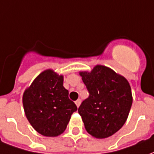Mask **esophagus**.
<instances>
[{
  "label": "esophagus",
  "instance_id": "esophagus-1",
  "mask_svg": "<svg viewBox=\"0 0 154 154\" xmlns=\"http://www.w3.org/2000/svg\"><path fill=\"white\" fill-rule=\"evenodd\" d=\"M75 104L77 105V107H79V106H80L81 104V99H78V100H76V101H75Z\"/></svg>",
  "mask_w": 154,
  "mask_h": 154
}]
</instances>
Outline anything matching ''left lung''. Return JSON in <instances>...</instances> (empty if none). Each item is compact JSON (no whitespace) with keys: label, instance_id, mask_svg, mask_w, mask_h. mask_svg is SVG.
I'll list each match as a JSON object with an SVG mask.
<instances>
[{"label":"left lung","instance_id":"left-lung-1","mask_svg":"<svg viewBox=\"0 0 154 154\" xmlns=\"http://www.w3.org/2000/svg\"><path fill=\"white\" fill-rule=\"evenodd\" d=\"M89 97L78 108L85 129L97 139L113 135L125 125L133 102L128 81L112 69L97 65L80 72Z\"/></svg>","mask_w":154,"mask_h":154}]
</instances>
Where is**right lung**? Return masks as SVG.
I'll list each match as a JSON object with an SVG mask.
<instances>
[{
    "label": "right lung",
    "instance_id": "right-lung-1",
    "mask_svg": "<svg viewBox=\"0 0 154 154\" xmlns=\"http://www.w3.org/2000/svg\"><path fill=\"white\" fill-rule=\"evenodd\" d=\"M25 116L40 134L56 137L64 132L77 106L68 98L63 76L51 69L44 71L23 95Z\"/></svg>",
    "mask_w": 154,
    "mask_h": 154
}]
</instances>
